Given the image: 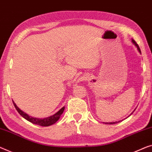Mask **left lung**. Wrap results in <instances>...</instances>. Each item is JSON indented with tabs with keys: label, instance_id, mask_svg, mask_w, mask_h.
<instances>
[{
	"label": "left lung",
	"instance_id": "1",
	"mask_svg": "<svg viewBox=\"0 0 152 152\" xmlns=\"http://www.w3.org/2000/svg\"><path fill=\"white\" fill-rule=\"evenodd\" d=\"M132 43L133 44H134L136 46H137V49H138V50H139V52L141 54V50H140V48H139V45H138L137 44V42H135V41L134 40V39H132ZM119 121H115V122H110V123H105V124H117V123H119Z\"/></svg>",
	"mask_w": 152,
	"mask_h": 152
}]
</instances>
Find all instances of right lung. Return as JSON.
Masks as SVG:
<instances>
[{
  "mask_svg": "<svg viewBox=\"0 0 152 152\" xmlns=\"http://www.w3.org/2000/svg\"><path fill=\"white\" fill-rule=\"evenodd\" d=\"M13 104L14 105L15 109L17 110V111L19 113V114L21 115L22 117H24V119H26L27 121L31 122L32 124H37V125H39L41 126H49L53 125V124H55L56 121L59 119L61 115L63 114V111H64L65 106H63L62 108L58 110V111L55 113V114L52 115V116H50L49 117H46V118L44 119H40V118H35V117H32L29 116L28 114H26V113H24L18 107L16 104L14 103V102L13 101Z\"/></svg>",
  "mask_w": 152,
  "mask_h": 152,
  "instance_id": "add662e5",
  "label": "right lung"
}]
</instances>
